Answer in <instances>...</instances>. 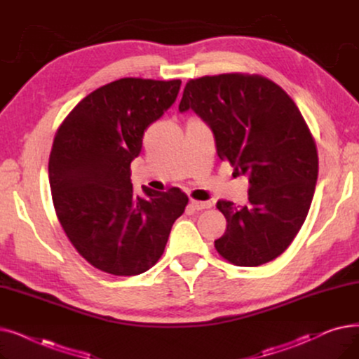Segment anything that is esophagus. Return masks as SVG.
I'll list each match as a JSON object with an SVG mask.
<instances>
[{
  "label": "esophagus",
  "mask_w": 359,
  "mask_h": 359,
  "mask_svg": "<svg viewBox=\"0 0 359 359\" xmlns=\"http://www.w3.org/2000/svg\"><path fill=\"white\" fill-rule=\"evenodd\" d=\"M189 206H191V208H192L194 211H202V210H206V208H211V202H210V201L202 202V201L191 199Z\"/></svg>",
  "instance_id": "34e87169"
}]
</instances>
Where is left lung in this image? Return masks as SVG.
<instances>
[{"label":"left lung","mask_w":359,"mask_h":359,"mask_svg":"<svg viewBox=\"0 0 359 359\" xmlns=\"http://www.w3.org/2000/svg\"><path fill=\"white\" fill-rule=\"evenodd\" d=\"M179 110H194L212 130L217 154L249 179V202L218 201L227 230L217 252L233 265L259 266L284 253L313 201L317 148L294 100L273 81L221 74L186 84Z\"/></svg>","instance_id":"8db88e82"}]
</instances>
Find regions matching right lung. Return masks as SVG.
Wrapping results in <instances>:
<instances>
[{
    "label": "right lung",
    "mask_w": 359,
    "mask_h": 359,
    "mask_svg": "<svg viewBox=\"0 0 359 359\" xmlns=\"http://www.w3.org/2000/svg\"><path fill=\"white\" fill-rule=\"evenodd\" d=\"M180 80L121 79L90 93L56 132L49 184L56 217L77 252L106 273L140 275L161 257L187 196L172 187L134 194L130 163L144 130L176 102Z\"/></svg>",
    "instance_id": "1"
}]
</instances>
